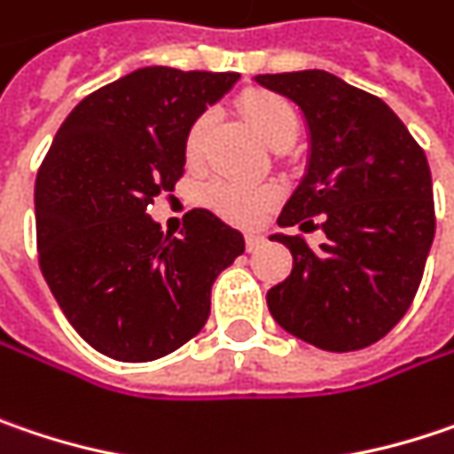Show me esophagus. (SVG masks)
<instances>
[{"mask_svg": "<svg viewBox=\"0 0 454 454\" xmlns=\"http://www.w3.org/2000/svg\"><path fill=\"white\" fill-rule=\"evenodd\" d=\"M261 245H263V235H258V232H247V235H245V247H247L250 253L258 250Z\"/></svg>", "mask_w": 454, "mask_h": 454, "instance_id": "34e87169", "label": "esophagus"}]
</instances>
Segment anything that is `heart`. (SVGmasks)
<instances>
[{
  "instance_id": "1",
  "label": "heart",
  "mask_w": 454,
  "mask_h": 454,
  "mask_svg": "<svg viewBox=\"0 0 454 454\" xmlns=\"http://www.w3.org/2000/svg\"><path fill=\"white\" fill-rule=\"evenodd\" d=\"M245 115L250 126L258 131L263 142L276 146L284 139L297 137V114L292 106L274 95H250L245 100ZM211 115L204 114L193 121L185 137V154L191 162H196L204 152L207 131H209ZM276 199L274 188L269 185H247V183H235V180H211L207 188V201L214 211H219L230 222L240 224H253L261 219V214L271 207Z\"/></svg>"
}]
</instances>
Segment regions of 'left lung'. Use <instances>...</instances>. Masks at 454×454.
Masks as SVG:
<instances>
[{
	"label": "left lung",
	"mask_w": 454,
	"mask_h": 454,
	"mask_svg": "<svg viewBox=\"0 0 454 454\" xmlns=\"http://www.w3.org/2000/svg\"><path fill=\"white\" fill-rule=\"evenodd\" d=\"M255 84L300 106L308 123L305 176L276 232L294 266L269 289L274 320L325 351H356L387 336L411 308L434 240L432 173L424 149L380 98L323 69L258 74Z\"/></svg>",
	"instance_id": "left-lung-1"
}]
</instances>
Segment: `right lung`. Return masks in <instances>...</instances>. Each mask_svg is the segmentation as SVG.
I'll list each match as a JSON object with an SVG mask.
<instances>
[{
  "label": "right lung",
  "instance_id": "right-lung-1",
  "mask_svg": "<svg viewBox=\"0 0 454 454\" xmlns=\"http://www.w3.org/2000/svg\"><path fill=\"white\" fill-rule=\"evenodd\" d=\"M238 72L145 67L67 115L35 178L38 263L51 294L95 351L152 362L191 340L211 312V284L245 238L209 209L178 238L146 214L173 191L193 121Z\"/></svg>",
  "mask_w": 454,
  "mask_h": 454
}]
</instances>
